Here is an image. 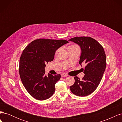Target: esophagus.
<instances>
[{
    "label": "esophagus",
    "instance_id": "esophagus-1",
    "mask_svg": "<svg viewBox=\"0 0 122 122\" xmlns=\"http://www.w3.org/2000/svg\"><path fill=\"white\" fill-rule=\"evenodd\" d=\"M61 76L62 77H65L68 76V75L66 74H65V73H62V74H61Z\"/></svg>",
    "mask_w": 122,
    "mask_h": 122
}]
</instances>
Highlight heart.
<instances>
[{
    "label": "heart",
    "mask_w": 122,
    "mask_h": 122,
    "mask_svg": "<svg viewBox=\"0 0 122 122\" xmlns=\"http://www.w3.org/2000/svg\"><path fill=\"white\" fill-rule=\"evenodd\" d=\"M77 46L76 45H71V46H69V47H77ZM60 50H61V49H57V50H56V52H55V55H57V54L58 53V52H60Z\"/></svg>",
    "instance_id": "obj_1"
}]
</instances>
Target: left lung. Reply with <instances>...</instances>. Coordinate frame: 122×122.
Wrapping results in <instances>:
<instances>
[{
	"label": "left lung",
	"instance_id": "left-lung-1",
	"mask_svg": "<svg viewBox=\"0 0 122 122\" xmlns=\"http://www.w3.org/2000/svg\"><path fill=\"white\" fill-rule=\"evenodd\" d=\"M69 41L80 47L81 54L79 63L86 65L83 71L84 76L81 80L77 76L74 77V84L70 89L78 96H86L96 90L102 78L106 66L105 51L98 41L88 36H77Z\"/></svg>",
	"mask_w": 122,
	"mask_h": 122
}]
</instances>
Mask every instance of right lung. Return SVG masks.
Segmentation results:
<instances>
[{"label":"right lung","instance_id":"1","mask_svg":"<svg viewBox=\"0 0 122 122\" xmlns=\"http://www.w3.org/2000/svg\"><path fill=\"white\" fill-rule=\"evenodd\" d=\"M65 40L40 39L29 43L20 58L19 74L24 86L32 97L45 100L54 94L61 75H45L46 64L52 61L55 51L68 43Z\"/></svg>","mask_w":122,"mask_h":122}]
</instances>
